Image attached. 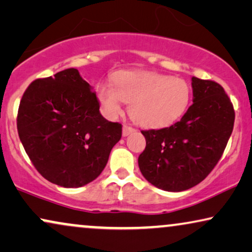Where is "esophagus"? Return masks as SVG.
Returning <instances> with one entry per match:
<instances>
[{"label":"esophagus","instance_id":"1","mask_svg":"<svg viewBox=\"0 0 252 252\" xmlns=\"http://www.w3.org/2000/svg\"><path fill=\"white\" fill-rule=\"evenodd\" d=\"M136 130L133 129V128H131V126H123V130H122V135H123V137H126V136H129L130 133H132V132H135Z\"/></svg>","mask_w":252,"mask_h":252}]
</instances>
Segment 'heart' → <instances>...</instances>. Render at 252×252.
Instances as JSON below:
<instances>
[{
    "label": "heart",
    "mask_w": 252,
    "mask_h": 252,
    "mask_svg": "<svg viewBox=\"0 0 252 252\" xmlns=\"http://www.w3.org/2000/svg\"><path fill=\"white\" fill-rule=\"evenodd\" d=\"M96 93L109 116L119 115L123 102H128L133 122L151 129L177 122L187 113L192 95L187 80L153 71H119L113 76V85L100 84Z\"/></svg>",
    "instance_id": "heart-1"
}]
</instances>
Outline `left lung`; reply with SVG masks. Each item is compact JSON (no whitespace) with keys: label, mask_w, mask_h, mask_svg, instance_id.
<instances>
[{"label":"left lung","mask_w":252,"mask_h":252,"mask_svg":"<svg viewBox=\"0 0 252 252\" xmlns=\"http://www.w3.org/2000/svg\"><path fill=\"white\" fill-rule=\"evenodd\" d=\"M193 103L169 128L142 133L138 158L143 176L154 187L180 192L202 182L220 160L231 135L235 112L222 86L191 78Z\"/></svg>","instance_id":"left-lung-1"}]
</instances>
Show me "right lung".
<instances>
[{
	"label": "right lung",
	"instance_id": "1",
	"mask_svg": "<svg viewBox=\"0 0 252 252\" xmlns=\"http://www.w3.org/2000/svg\"><path fill=\"white\" fill-rule=\"evenodd\" d=\"M99 108L92 86L75 68L26 89L17 129L32 163L49 182L79 188L101 174L122 126L106 120Z\"/></svg>",
	"mask_w": 252,
	"mask_h": 252
}]
</instances>
